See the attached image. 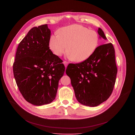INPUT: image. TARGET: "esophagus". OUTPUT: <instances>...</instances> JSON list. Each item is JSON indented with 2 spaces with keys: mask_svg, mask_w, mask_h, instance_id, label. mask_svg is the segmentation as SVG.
<instances>
[{
  "mask_svg": "<svg viewBox=\"0 0 135 135\" xmlns=\"http://www.w3.org/2000/svg\"><path fill=\"white\" fill-rule=\"evenodd\" d=\"M63 64H64V65H65V66L66 67H67V66H68V62H67V61H63Z\"/></svg>",
  "mask_w": 135,
  "mask_h": 135,
  "instance_id": "obj_1",
  "label": "esophagus"
}]
</instances>
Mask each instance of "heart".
Returning <instances> with one entry per match:
<instances>
[{
    "mask_svg": "<svg viewBox=\"0 0 135 135\" xmlns=\"http://www.w3.org/2000/svg\"><path fill=\"white\" fill-rule=\"evenodd\" d=\"M57 33L50 37V49L57 56H61L67 52L68 47V57L75 62H81L88 59L98 44L97 32L79 25L63 27Z\"/></svg>",
    "mask_w": 135,
    "mask_h": 135,
    "instance_id": "obj_1",
    "label": "heart"
}]
</instances>
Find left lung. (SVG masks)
<instances>
[{
	"mask_svg": "<svg viewBox=\"0 0 135 135\" xmlns=\"http://www.w3.org/2000/svg\"><path fill=\"white\" fill-rule=\"evenodd\" d=\"M100 38L107 40L100 28ZM117 67L112 43L98 46L94 54L80 63H70L66 74L70 78L76 100L80 103L95 107L110 96L116 80Z\"/></svg>",
	"mask_w": 135,
	"mask_h": 135,
	"instance_id": "8db88e82",
	"label": "left lung"
}]
</instances>
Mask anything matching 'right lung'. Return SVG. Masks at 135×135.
Returning <instances> with one entry per match:
<instances>
[{
	"instance_id": "right-lung-1",
	"label": "right lung",
	"mask_w": 135,
	"mask_h": 135,
	"mask_svg": "<svg viewBox=\"0 0 135 135\" xmlns=\"http://www.w3.org/2000/svg\"><path fill=\"white\" fill-rule=\"evenodd\" d=\"M47 25L34 27L18 46L13 65L17 85L25 100L34 105L51 103L65 67L50 50Z\"/></svg>"
}]
</instances>
